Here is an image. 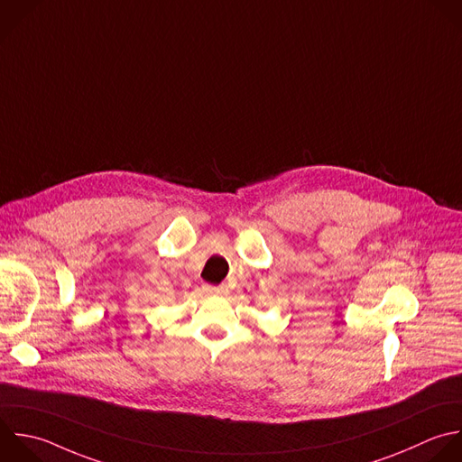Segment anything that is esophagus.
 Instances as JSON below:
<instances>
[{
    "instance_id": "esophagus-1",
    "label": "esophagus",
    "mask_w": 462,
    "mask_h": 462,
    "mask_svg": "<svg viewBox=\"0 0 462 462\" xmlns=\"http://www.w3.org/2000/svg\"><path fill=\"white\" fill-rule=\"evenodd\" d=\"M204 291L208 292V294H224L227 289L224 287V285H220V287H211V285H204Z\"/></svg>"
}]
</instances>
